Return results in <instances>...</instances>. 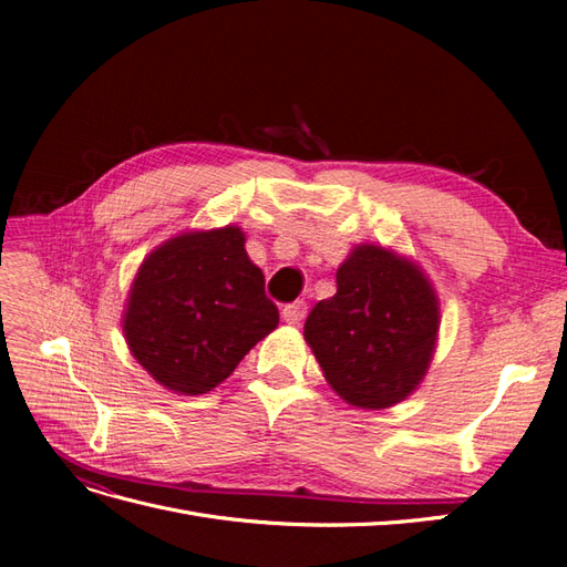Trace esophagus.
<instances>
[{"label": "esophagus", "instance_id": "esophagus-1", "mask_svg": "<svg viewBox=\"0 0 567 567\" xmlns=\"http://www.w3.org/2000/svg\"><path fill=\"white\" fill-rule=\"evenodd\" d=\"M305 315H307V305H305L302 300L290 302V305H286L284 310H281L284 321H286V323H290V326H298V323L305 319Z\"/></svg>", "mask_w": 567, "mask_h": 567}]
</instances>
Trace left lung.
Wrapping results in <instances>:
<instances>
[{
	"mask_svg": "<svg viewBox=\"0 0 567 567\" xmlns=\"http://www.w3.org/2000/svg\"><path fill=\"white\" fill-rule=\"evenodd\" d=\"M338 290L305 321L323 379L352 406L406 400L431 367L440 331L433 284L409 257L357 246L336 271Z\"/></svg>",
	"mask_w": 567,
	"mask_h": 567,
	"instance_id": "1",
	"label": "left lung"
}]
</instances>
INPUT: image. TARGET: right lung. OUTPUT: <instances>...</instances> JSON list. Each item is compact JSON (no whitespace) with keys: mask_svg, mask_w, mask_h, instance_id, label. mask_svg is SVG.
<instances>
[{"mask_svg":"<svg viewBox=\"0 0 567 567\" xmlns=\"http://www.w3.org/2000/svg\"><path fill=\"white\" fill-rule=\"evenodd\" d=\"M279 326L265 274L238 227L184 231L146 255L132 281L123 331L163 388L203 394Z\"/></svg>","mask_w":567,"mask_h":567,"instance_id":"1","label":"right lung"}]
</instances>
